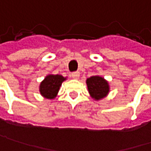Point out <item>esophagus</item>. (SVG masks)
<instances>
[{
    "label": "esophagus",
    "mask_w": 151,
    "mask_h": 151,
    "mask_svg": "<svg viewBox=\"0 0 151 151\" xmlns=\"http://www.w3.org/2000/svg\"><path fill=\"white\" fill-rule=\"evenodd\" d=\"M71 76H72V78H74V79H78L79 76H80V72H79V71H75V72H73V73L71 74Z\"/></svg>",
    "instance_id": "obj_1"
}]
</instances>
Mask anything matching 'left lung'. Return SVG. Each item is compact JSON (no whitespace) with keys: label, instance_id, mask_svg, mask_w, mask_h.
Segmentation results:
<instances>
[{"label":"left lung","instance_id":"8db88e82","mask_svg":"<svg viewBox=\"0 0 151 151\" xmlns=\"http://www.w3.org/2000/svg\"><path fill=\"white\" fill-rule=\"evenodd\" d=\"M86 83L91 97L95 101L105 98L109 93V84L101 76H91L87 79Z\"/></svg>","mask_w":151,"mask_h":151}]
</instances>
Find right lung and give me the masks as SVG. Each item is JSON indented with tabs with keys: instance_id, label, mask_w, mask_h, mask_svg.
Returning a JSON list of instances; mask_svg holds the SVG:
<instances>
[{
	"instance_id": "1",
	"label": "right lung",
	"mask_w": 151,
	"mask_h": 151,
	"mask_svg": "<svg viewBox=\"0 0 151 151\" xmlns=\"http://www.w3.org/2000/svg\"><path fill=\"white\" fill-rule=\"evenodd\" d=\"M65 80L66 77L60 75H48L40 83L39 92L41 95L46 99H54L59 91L63 81Z\"/></svg>"
}]
</instances>
